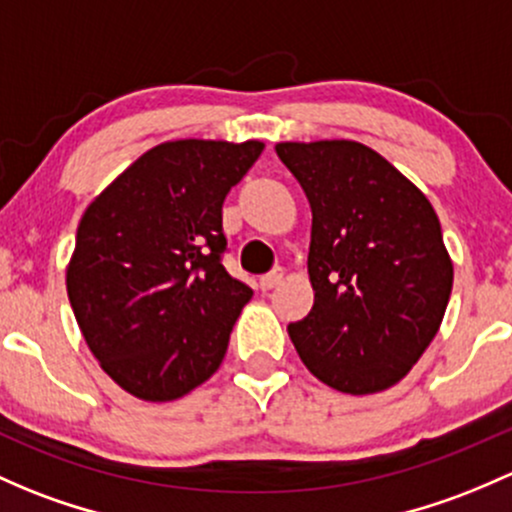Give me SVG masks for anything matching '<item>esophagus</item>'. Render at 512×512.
I'll list each match as a JSON object with an SVG mask.
<instances>
[{"label": "esophagus", "mask_w": 512, "mask_h": 512, "mask_svg": "<svg viewBox=\"0 0 512 512\" xmlns=\"http://www.w3.org/2000/svg\"><path fill=\"white\" fill-rule=\"evenodd\" d=\"M282 279H284L282 270H274L270 274H265V277H260V289L262 292H270V289L277 287V284H282Z\"/></svg>", "instance_id": "obj_1"}]
</instances>
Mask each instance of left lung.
<instances>
[{
	"instance_id": "obj_1",
	"label": "left lung",
	"mask_w": 512,
	"mask_h": 512,
	"mask_svg": "<svg viewBox=\"0 0 512 512\" xmlns=\"http://www.w3.org/2000/svg\"><path fill=\"white\" fill-rule=\"evenodd\" d=\"M311 206L314 306L289 338L314 378L346 395L397 385L437 336L454 262L429 198L353 139L279 142Z\"/></svg>"
}]
</instances>
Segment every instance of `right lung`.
<instances>
[{
    "mask_svg": "<svg viewBox=\"0 0 512 512\" xmlns=\"http://www.w3.org/2000/svg\"><path fill=\"white\" fill-rule=\"evenodd\" d=\"M262 149L257 139L157 144L85 208L68 299L90 353L129 395L179 400L223 363L252 297L220 262L223 201Z\"/></svg>",
    "mask_w": 512,
    "mask_h": 512,
    "instance_id": "1",
    "label": "right lung"
}]
</instances>
